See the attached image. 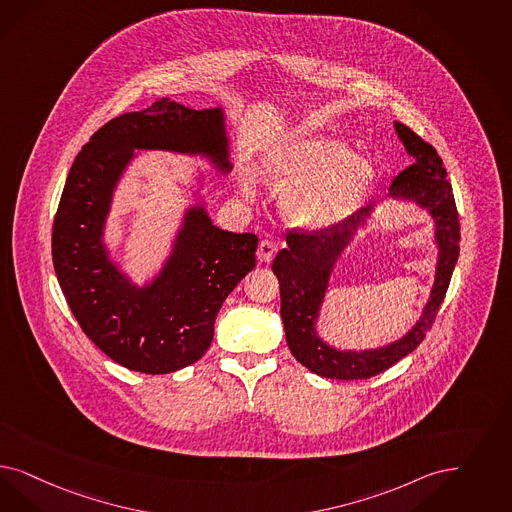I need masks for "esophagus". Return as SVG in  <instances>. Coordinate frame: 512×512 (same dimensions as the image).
I'll return each mask as SVG.
<instances>
[{
    "mask_svg": "<svg viewBox=\"0 0 512 512\" xmlns=\"http://www.w3.org/2000/svg\"><path fill=\"white\" fill-rule=\"evenodd\" d=\"M276 251H278V244L274 240H261L259 249H257V257L261 263H270L274 259Z\"/></svg>",
    "mask_w": 512,
    "mask_h": 512,
    "instance_id": "esophagus-1",
    "label": "esophagus"
}]
</instances>
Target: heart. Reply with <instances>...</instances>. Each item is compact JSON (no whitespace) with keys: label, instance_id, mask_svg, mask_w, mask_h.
<instances>
[{"label":"heart","instance_id":"b5f03b06","mask_svg":"<svg viewBox=\"0 0 512 512\" xmlns=\"http://www.w3.org/2000/svg\"><path fill=\"white\" fill-rule=\"evenodd\" d=\"M261 170L278 185H289L282 212L306 229L333 227L363 202L374 170L352 147L333 134L300 128L274 143Z\"/></svg>","mask_w":512,"mask_h":512}]
</instances>
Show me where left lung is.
Wrapping results in <instances>:
<instances>
[{
	"mask_svg": "<svg viewBox=\"0 0 512 512\" xmlns=\"http://www.w3.org/2000/svg\"><path fill=\"white\" fill-rule=\"evenodd\" d=\"M395 130L414 162L393 179L389 193L395 198L414 200L422 208H427L437 223V244L441 253L431 299L420 321L401 340L380 350L338 352L316 335V319L336 259L350 242L355 230L367 223L372 204L359 208L333 227L289 230L287 247L276 255L272 265L280 282L285 338L300 365L323 378H371L414 352L437 318L454 266L458 263L461 238L458 208L452 185L446 179L442 159L431 143L423 141L405 124L395 123Z\"/></svg>",
	"mask_w": 512,
	"mask_h": 512,
	"instance_id": "1",
	"label": "left lung"
}]
</instances>
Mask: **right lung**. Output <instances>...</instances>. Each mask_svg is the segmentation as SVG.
Instances as JSON below:
<instances>
[{"mask_svg": "<svg viewBox=\"0 0 512 512\" xmlns=\"http://www.w3.org/2000/svg\"><path fill=\"white\" fill-rule=\"evenodd\" d=\"M134 149L202 153L229 172L223 111L168 98L124 113L92 134L71 164L54 215L53 263L83 333L130 371L166 374L208 352L213 323L230 291L255 266L257 236L213 227L193 208L159 278L136 287L102 244L111 194Z\"/></svg>", "mask_w": 512, "mask_h": 512, "instance_id": "right-lung-1", "label": "right lung"}]
</instances>
